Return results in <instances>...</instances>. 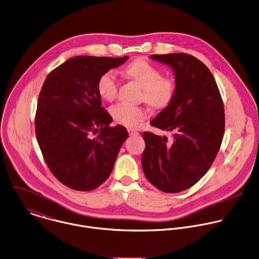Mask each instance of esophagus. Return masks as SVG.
Segmentation results:
<instances>
[{
  "label": "esophagus",
  "instance_id": "obj_1",
  "mask_svg": "<svg viewBox=\"0 0 259 259\" xmlns=\"http://www.w3.org/2000/svg\"><path fill=\"white\" fill-rule=\"evenodd\" d=\"M128 132H129V135H130V136H137V135H139V133H138L137 131H134V130H132V129H129Z\"/></svg>",
  "mask_w": 259,
  "mask_h": 259
}]
</instances>
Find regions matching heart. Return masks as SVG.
<instances>
[{
	"label": "heart",
	"instance_id": "heart-1",
	"mask_svg": "<svg viewBox=\"0 0 259 259\" xmlns=\"http://www.w3.org/2000/svg\"><path fill=\"white\" fill-rule=\"evenodd\" d=\"M128 77L143 89V99L155 109L167 107L175 98L177 83L174 78L162 76L161 70L145 59H137L126 68ZM119 80L113 70L106 71L98 81V92L105 101H113L118 93ZM114 120L126 127L135 128L147 116V110L141 106L118 104L111 109Z\"/></svg>",
	"mask_w": 259,
	"mask_h": 259
}]
</instances>
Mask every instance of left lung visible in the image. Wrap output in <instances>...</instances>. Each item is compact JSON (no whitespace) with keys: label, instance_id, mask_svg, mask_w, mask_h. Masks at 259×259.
Listing matches in <instances>:
<instances>
[{"label":"left lung","instance_id":"left-lung-1","mask_svg":"<svg viewBox=\"0 0 259 259\" xmlns=\"http://www.w3.org/2000/svg\"><path fill=\"white\" fill-rule=\"evenodd\" d=\"M150 57L172 68L177 91L171 103L150 121L172 137L143 132L141 164L155 188L180 193L199 182L212 165L224 135V105L212 72L198 58L186 53Z\"/></svg>","mask_w":259,"mask_h":259}]
</instances>
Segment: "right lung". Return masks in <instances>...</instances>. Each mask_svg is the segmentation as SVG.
Here are the masks:
<instances>
[{
	"label": "right lung",
	"instance_id": "obj_1",
	"mask_svg": "<svg viewBox=\"0 0 259 259\" xmlns=\"http://www.w3.org/2000/svg\"><path fill=\"white\" fill-rule=\"evenodd\" d=\"M128 58L75 56L52 70L42 85L36 138L50 171L72 190L89 192L101 186L128 138L124 126H109L113 119L98 92L102 74Z\"/></svg>",
	"mask_w": 259,
	"mask_h": 259
}]
</instances>
